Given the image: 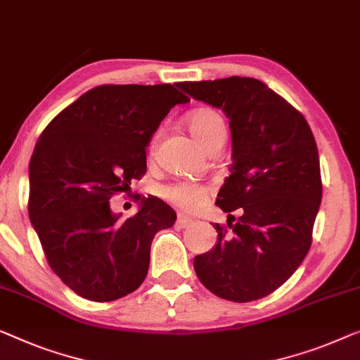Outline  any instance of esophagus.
I'll return each instance as SVG.
<instances>
[{"mask_svg":"<svg viewBox=\"0 0 360 360\" xmlns=\"http://www.w3.org/2000/svg\"><path fill=\"white\" fill-rule=\"evenodd\" d=\"M193 219L191 217H188V216H185V214H179V217H176V224H179L180 227H190V226H193Z\"/></svg>","mask_w":360,"mask_h":360,"instance_id":"34e87169","label":"esophagus"}]
</instances>
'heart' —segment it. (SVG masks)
I'll list each match as a JSON object with an SVG mask.
<instances>
[{
  "label": "heart",
  "mask_w": 360,
  "mask_h": 360,
  "mask_svg": "<svg viewBox=\"0 0 360 360\" xmlns=\"http://www.w3.org/2000/svg\"><path fill=\"white\" fill-rule=\"evenodd\" d=\"M188 129L193 138L206 150L226 139V123L217 112L211 108H198L188 117ZM162 196L181 210H196L210 195V186L195 181H174L162 188Z\"/></svg>",
  "instance_id": "b5f03b06"
}]
</instances>
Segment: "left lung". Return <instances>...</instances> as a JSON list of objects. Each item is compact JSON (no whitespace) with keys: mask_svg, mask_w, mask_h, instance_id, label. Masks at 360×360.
Returning a JSON list of instances; mask_svg holds the SVG:
<instances>
[{"mask_svg":"<svg viewBox=\"0 0 360 360\" xmlns=\"http://www.w3.org/2000/svg\"><path fill=\"white\" fill-rule=\"evenodd\" d=\"M190 97L231 120L232 172L216 205L232 214L214 224L217 243L195 257L198 279L212 294L252 302L274 292L304 262L321 202L319 149L305 117L253 77L185 81Z\"/></svg>","mask_w":360,"mask_h":360,"instance_id":"8db88e82","label":"left lung"}]
</instances>
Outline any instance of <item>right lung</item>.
<instances>
[{"mask_svg":"<svg viewBox=\"0 0 360 360\" xmlns=\"http://www.w3.org/2000/svg\"><path fill=\"white\" fill-rule=\"evenodd\" d=\"M186 102L172 84H103L41 131L29 164V217L50 268L77 295L112 302L146 279L153 238L174 226L175 211L139 196L141 210L120 221L110 198L141 180L154 131Z\"/></svg>","mask_w":360,"mask_h":360,"instance_id":"obj_1","label":"right lung"}]
</instances>
